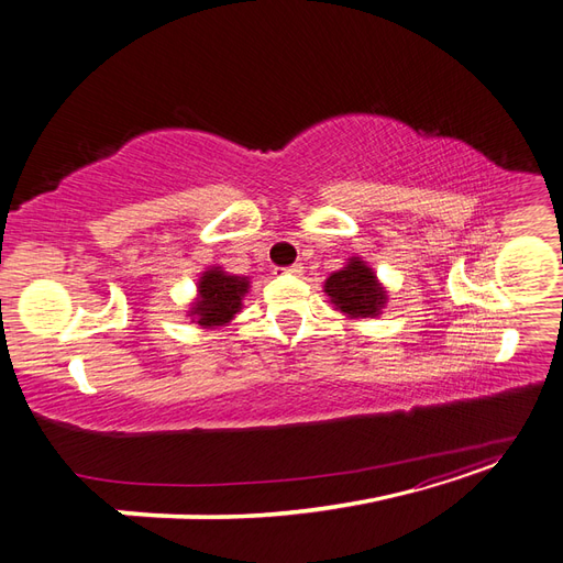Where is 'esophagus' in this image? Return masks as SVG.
<instances>
[{
    "instance_id": "esophagus-1",
    "label": "esophagus",
    "mask_w": 563,
    "mask_h": 563,
    "mask_svg": "<svg viewBox=\"0 0 563 563\" xmlns=\"http://www.w3.org/2000/svg\"><path fill=\"white\" fill-rule=\"evenodd\" d=\"M275 272H277V275H288V277H300V275H302V265H300V263H296V265H291V267H277Z\"/></svg>"
}]
</instances>
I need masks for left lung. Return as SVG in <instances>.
Segmentation results:
<instances>
[{
	"label": "left lung",
	"mask_w": 563,
	"mask_h": 563,
	"mask_svg": "<svg viewBox=\"0 0 563 563\" xmlns=\"http://www.w3.org/2000/svg\"><path fill=\"white\" fill-rule=\"evenodd\" d=\"M323 294L329 296L335 310L350 319H373L383 314V308L387 305L385 286L360 255H352L343 269L333 272L323 282Z\"/></svg>",
	"instance_id": "1"
}]
</instances>
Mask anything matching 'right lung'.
Returning <instances> with one entry per match:
<instances>
[{
  "label": "right lung",
  "instance_id": "add662e5",
  "mask_svg": "<svg viewBox=\"0 0 563 563\" xmlns=\"http://www.w3.org/2000/svg\"><path fill=\"white\" fill-rule=\"evenodd\" d=\"M249 288V277L230 275L220 265L207 267L197 282V298L187 308V317L201 329L225 327L236 312H242V300Z\"/></svg>",
  "mask_w": 563,
  "mask_h": 563
}]
</instances>
